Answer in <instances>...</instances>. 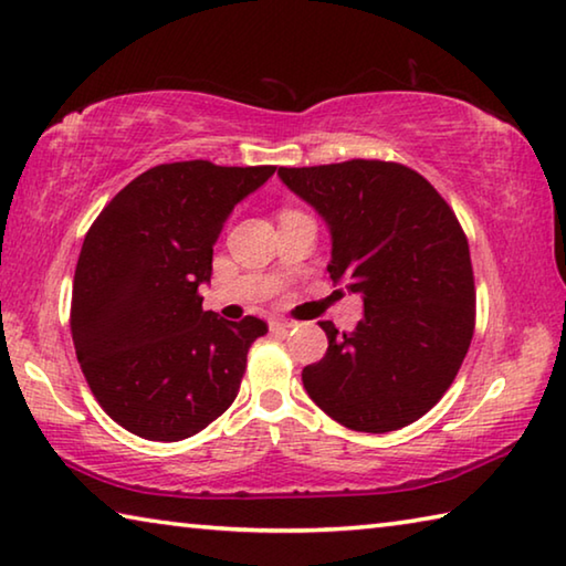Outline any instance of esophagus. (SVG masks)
Segmentation results:
<instances>
[{
  "instance_id": "esophagus-1",
  "label": "esophagus",
  "mask_w": 566,
  "mask_h": 566,
  "mask_svg": "<svg viewBox=\"0 0 566 566\" xmlns=\"http://www.w3.org/2000/svg\"><path fill=\"white\" fill-rule=\"evenodd\" d=\"M270 327H272V332H286L290 327H294V324L290 322V319H282V317H274L272 322H270Z\"/></svg>"
}]
</instances>
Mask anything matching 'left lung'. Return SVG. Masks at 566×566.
Here are the masks:
<instances>
[{"instance_id": "8db88e82", "label": "left lung", "mask_w": 566, "mask_h": 566, "mask_svg": "<svg viewBox=\"0 0 566 566\" xmlns=\"http://www.w3.org/2000/svg\"><path fill=\"white\" fill-rule=\"evenodd\" d=\"M276 175L327 222L332 282L364 302L352 332L319 322L329 347L302 371L306 395L354 432L411 424L442 399L474 334V272L454 212L397 161L280 167Z\"/></svg>"}]
</instances>
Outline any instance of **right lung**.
<instances>
[{
	"label": "right lung",
	"mask_w": 566,
	"mask_h": 566,
	"mask_svg": "<svg viewBox=\"0 0 566 566\" xmlns=\"http://www.w3.org/2000/svg\"><path fill=\"white\" fill-rule=\"evenodd\" d=\"M276 167L191 159L132 179L84 237L72 290L76 359L127 432L179 442L224 415L266 324L202 310L227 217Z\"/></svg>",
	"instance_id": "right-lung-1"
}]
</instances>
